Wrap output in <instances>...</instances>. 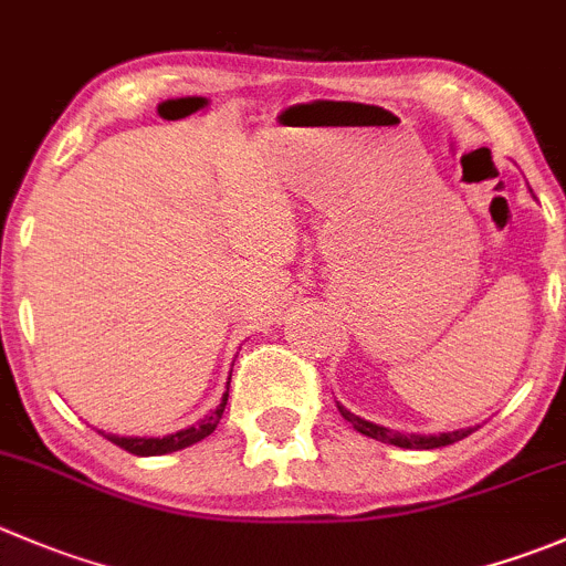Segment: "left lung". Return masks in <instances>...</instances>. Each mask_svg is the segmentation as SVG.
I'll use <instances>...</instances> for the list:
<instances>
[{
  "instance_id": "8db88e82",
  "label": "left lung",
  "mask_w": 566,
  "mask_h": 566,
  "mask_svg": "<svg viewBox=\"0 0 566 566\" xmlns=\"http://www.w3.org/2000/svg\"><path fill=\"white\" fill-rule=\"evenodd\" d=\"M337 409L339 415H343L345 420L359 431V434L370 437V440H378V442H387V446H395V448H406V451H434V448L453 446V442L464 440V437H470L473 431H479V426H470V429L442 431V434H406V431H395V429H387V426H378V422L365 420V417L345 409L343 403H337Z\"/></svg>"
}]
</instances>
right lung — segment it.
I'll list each match as a JSON object with an SVG mask.
<instances>
[{
  "mask_svg": "<svg viewBox=\"0 0 566 566\" xmlns=\"http://www.w3.org/2000/svg\"><path fill=\"white\" fill-rule=\"evenodd\" d=\"M227 400H229V384L221 403H218L210 415L201 417V420L196 422V426H190V429L174 431V434H166V437H120V434H104V431H98V434H104L113 446L124 448V451L135 453V457H166V453L182 451V448H190L196 446V442L205 440V437H210L212 431L218 429V422H221L223 409H227Z\"/></svg>",
  "mask_w": 566,
  "mask_h": 566,
  "instance_id": "1",
  "label": "right lung"
}]
</instances>
